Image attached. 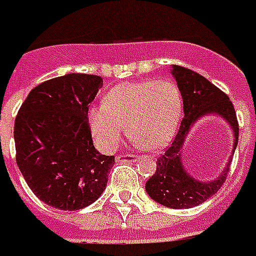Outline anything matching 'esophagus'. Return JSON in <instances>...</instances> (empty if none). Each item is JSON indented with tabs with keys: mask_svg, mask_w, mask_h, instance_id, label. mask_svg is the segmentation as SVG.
Wrapping results in <instances>:
<instances>
[{
	"mask_svg": "<svg viewBox=\"0 0 256 256\" xmlns=\"http://www.w3.org/2000/svg\"><path fill=\"white\" fill-rule=\"evenodd\" d=\"M116 160L118 162H134L136 160V155H133V154H123V155L116 156Z\"/></svg>",
	"mask_w": 256,
	"mask_h": 256,
	"instance_id": "obj_1",
	"label": "esophagus"
}]
</instances>
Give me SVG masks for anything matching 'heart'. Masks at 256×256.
Listing matches in <instances>:
<instances>
[{
	"label": "heart",
	"instance_id": "heart-1",
	"mask_svg": "<svg viewBox=\"0 0 256 256\" xmlns=\"http://www.w3.org/2000/svg\"><path fill=\"white\" fill-rule=\"evenodd\" d=\"M182 114L183 98L173 82L142 80L112 88L105 102L91 108L88 122L97 146L105 151L119 144L126 124L137 146L156 151L170 142Z\"/></svg>",
	"mask_w": 256,
	"mask_h": 256
}]
</instances>
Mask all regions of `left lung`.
<instances>
[{"instance_id": "left-lung-1", "label": "left lung", "mask_w": 256, "mask_h": 256, "mask_svg": "<svg viewBox=\"0 0 256 256\" xmlns=\"http://www.w3.org/2000/svg\"><path fill=\"white\" fill-rule=\"evenodd\" d=\"M172 74L176 78L182 92L184 118L170 146L156 158V170L148 178L146 190L148 196L160 205L173 209H186L202 204L219 191L228 178L232 162V159H228L224 170L215 180L201 182L192 178L184 169L182 160L184 140L191 126L204 115L214 114L222 116L233 128L234 152L238 141V122L230 98L200 73L184 66L174 65Z\"/></svg>"}]
</instances>
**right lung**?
Instances as JSON below:
<instances>
[{"mask_svg":"<svg viewBox=\"0 0 256 256\" xmlns=\"http://www.w3.org/2000/svg\"><path fill=\"white\" fill-rule=\"evenodd\" d=\"M101 87L96 74L51 78L28 92L16 115V164L30 190L52 208H86L106 187L115 156L96 150L88 124V105Z\"/></svg>","mask_w":256,"mask_h":256,"instance_id":"right-lung-1","label":"right lung"}]
</instances>
